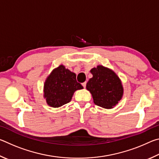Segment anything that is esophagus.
<instances>
[{
  "label": "esophagus",
  "instance_id": "1",
  "mask_svg": "<svg viewBox=\"0 0 159 159\" xmlns=\"http://www.w3.org/2000/svg\"><path fill=\"white\" fill-rule=\"evenodd\" d=\"M82 85L83 86V88H85V87H86V82L83 83H82Z\"/></svg>",
  "mask_w": 159,
  "mask_h": 159
}]
</instances>
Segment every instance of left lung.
Masks as SVG:
<instances>
[{
  "mask_svg": "<svg viewBox=\"0 0 159 159\" xmlns=\"http://www.w3.org/2000/svg\"><path fill=\"white\" fill-rule=\"evenodd\" d=\"M93 78L89 79L86 88L92 94L96 105L111 109L119 102L123 95L121 81L114 71L98 65L90 70Z\"/></svg>",
  "mask_w": 159,
  "mask_h": 159,
  "instance_id": "1",
  "label": "left lung"
}]
</instances>
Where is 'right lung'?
I'll return each instance as SVG.
<instances>
[{"mask_svg": "<svg viewBox=\"0 0 159 159\" xmlns=\"http://www.w3.org/2000/svg\"><path fill=\"white\" fill-rule=\"evenodd\" d=\"M76 81V75L64 65L52 70L44 83V98L50 107L57 108L71 100L77 90L83 89Z\"/></svg>", "mask_w": 159, "mask_h": 159, "instance_id": "obj_1", "label": "right lung"}]
</instances>
